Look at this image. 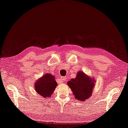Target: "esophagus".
Masks as SVG:
<instances>
[{
  "label": "esophagus",
  "instance_id": "34e87169",
  "mask_svg": "<svg viewBox=\"0 0 128 128\" xmlns=\"http://www.w3.org/2000/svg\"><path fill=\"white\" fill-rule=\"evenodd\" d=\"M66 77L64 76H62L60 78V80L62 81V82H64L66 80Z\"/></svg>",
  "mask_w": 128,
  "mask_h": 128
}]
</instances>
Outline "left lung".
<instances>
[{"label": "left lung", "mask_w": 128, "mask_h": 128, "mask_svg": "<svg viewBox=\"0 0 128 128\" xmlns=\"http://www.w3.org/2000/svg\"><path fill=\"white\" fill-rule=\"evenodd\" d=\"M94 80L86 76L82 72L77 74L74 79L67 82L76 99L80 101H86L92 94L93 88L94 86Z\"/></svg>", "instance_id": "1"}]
</instances>
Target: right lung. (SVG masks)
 Returning a JSON list of instances; mask_svg holds the SVG:
<instances>
[{
    "instance_id": "add662e5",
    "label": "right lung",
    "mask_w": 128,
    "mask_h": 128,
    "mask_svg": "<svg viewBox=\"0 0 128 128\" xmlns=\"http://www.w3.org/2000/svg\"><path fill=\"white\" fill-rule=\"evenodd\" d=\"M55 77L50 74H46L35 83V90L44 98L50 97L57 86Z\"/></svg>"
}]
</instances>
